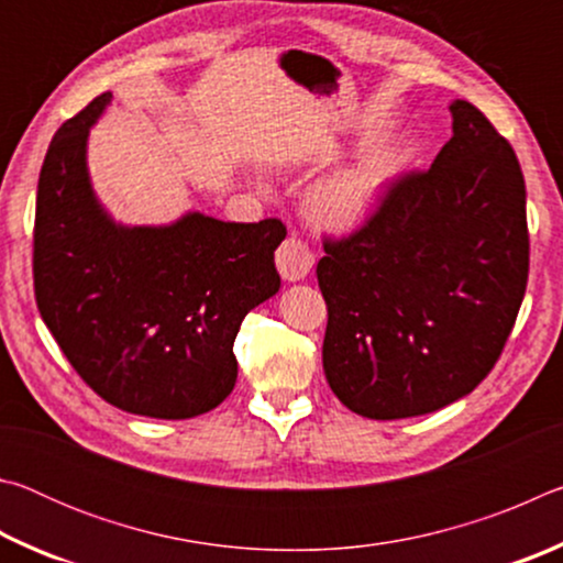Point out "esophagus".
<instances>
[{
	"mask_svg": "<svg viewBox=\"0 0 563 563\" xmlns=\"http://www.w3.org/2000/svg\"><path fill=\"white\" fill-rule=\"evenodd\" d=\"M312 263H316V255L300 238H285L278 251H275V265H278L283 278L290 283L302 280L312 271Z\"/></svg>",
	"mask_w": 563,
	"mask_h": 563,
	"instance_id": "obj_1",
	"label": "esophagus"
}]
</instances>
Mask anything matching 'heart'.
Instances as JSON below:
<instances>
[{
	"label": "heart",
	"mask_w": 563,
	"mask_h": 563,
	"mask_svg": "<svg viewBox=\"0 0 563 563\" xmlns=\"http://www.w3.org/2000/svg\"><path fill=\"white\" fill-rule=\"evenodd\" d=\"M383 180L385 164L379 158H365L340 168L310 188L308 213L316 223L335 231L355 228L373 211Z\"/></svg>",
	"instance_id": "1"
}]
</instances>
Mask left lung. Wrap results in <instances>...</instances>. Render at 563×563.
I'll return each instance as SVG.
<instances>
[{
	"mask_svg": "<svg viewBox=\"0 0 563 563\" xmlns=\"http://www.w3.org/2000/svg\"><path fill=\"white\" fill-rule=\"evenodd\" d=\"M427 170L397 178L377 211L325 238L322 367L369 419L434 412L497 365L529 278L527 188L509 141L470 101Z\"/></svg>",
	"mask_w": 563,
	"mask_h": 563,
	"instance_id": "left-lung-1",
	"label": "left lung"
}]
</instances>
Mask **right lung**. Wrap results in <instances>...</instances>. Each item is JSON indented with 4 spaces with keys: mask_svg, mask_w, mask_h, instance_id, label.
<instances>
[{
    "mask_svg": "<svg viewBox=\"0 0 563 563\" xmlns=\"http://www.w3.org/2000/svg\"><path fill=\"white\" fill-rule=\"evenodd\" d=\"M101 93L54 133L34 216V295L46 328L93 393L123 412H211L238 377L243 318L280 288L278 218L170 225L113 223L91 190L87 139Z\"/></svg>",
    "mask_w": 563,
    "mask_h": 563,
    "instance_id": "right-lung-1",
    "label": "right lung"
}]
</instances>
